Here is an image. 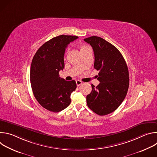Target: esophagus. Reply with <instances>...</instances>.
I'll list each match as a JSON object with an SVG mask.
<instances>
[{"mask_svg": "<svg viewBox=\"0 0 157 157\" xmlns=\"http://www.w3.org/2000/svg\"><path fill=\"white\" fill-rule=\"evenodd\" d=\"M76 85H77V86H80L81 84H82V81H79V80H77L76 81Z\"/></svg>", "mask_w": 157, "mask_h": 157, "instance_id": "obj_1", "label": "esophagus"}]
</instances>
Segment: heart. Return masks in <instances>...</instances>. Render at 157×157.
I'll return each mask as SVG.
<instances>
[{
	"label": "heart",
	"mask_w": 157,
	"mask_h": 157,
	"mask_svg": "<svg viewBox=\"0 0 157 157\" xmlns=\"http://www.w3.org/2000/svg\"><path fill=\"white\" fill-rule=\"evenodd\" d=\"M89 48L87 46H86V45H85V44H81V45L79 46V49H80L81 53L84 52V51H85V50H87V49H89Z\"/></svg>",
	"instance_id": "1"
}]
</instances>
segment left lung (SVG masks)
<instances>
[{
	"mask_svg": "<svg viewBox=\"0 0 157 157\" xmlns=\"http://www.w3.org/2000/svg\"><path fill=\"white\" fill-rule=\"evenodd\" d=\"M93 47L94 67L99 71L95 87L86 96L89 108L99 116L116 110L124 100L128 89L129 76L126 62L118 49L104 39L93 36L84 39Z\"/></svg>",
	"mask_w": 157,
	"mask_h": 157,
	"instance_id": "8db88e82",
	"label": "left lung"
}]
</instances>
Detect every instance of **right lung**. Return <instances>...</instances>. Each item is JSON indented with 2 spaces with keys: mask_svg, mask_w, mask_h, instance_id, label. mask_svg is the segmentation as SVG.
Returning a JSON list of instances; mask_svg holds the SVG:
<instances>
[{
  "mask_svg": "<svg viewBox=\"0 0 157 157\" xmlns=\"http://www.w3.org/2000/svg\"><path fill=\"white\" fill-rule=\"evenodd\" d=\"M78 36L61 35L41 45L34 55L30 67V82L35 98L44 109L58 113L71 103L76 81L61 78L59 71L64 67L66 48Z\"/></svg>",
  "mask_w": 157,
  "mask_h": 157,
  "instance_id": "right-lung-1",
  "label": "right lung"
}]
</instances>
